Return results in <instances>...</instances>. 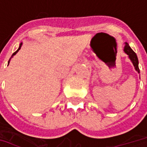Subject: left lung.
I'll return each mask as SVG.
<instances>
[{"instance_id": "left-lung-1", "label": "left lung", "mask_w": 147, "mask_h": 147, "mask_svg": "<svg viewBox=\"0 0 147 147\" xmlns=\"http://www.w3.org/2000/svg\"><path fill=\"white\" fill-rule=\"evenodd\" d=\"M123 51H124V52L128 55V58H129V59L131 60V62L133 63L135 70L137 71L138 74H140V69H139V67H138V56H137L136 53L133 51V50H132V48L129 47V45H128L127 42L124 43Z\"/></svg>"}]
</instances>
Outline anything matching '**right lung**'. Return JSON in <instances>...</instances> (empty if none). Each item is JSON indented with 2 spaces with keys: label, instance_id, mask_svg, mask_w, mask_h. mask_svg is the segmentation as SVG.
Returning <instances> with one entry per match:
<instances>
[{
  "label": "right lung",
  "instance_id": "add662e5",
  "mask_svg": "<svg viewBox=\"0 0 147 147\" xmlns=\"http://www.w3.org/2000/svg\"><path fill=\"white\" fill-rule=\"evenodd\" d=\"M22 44H23V43H22V42L20 43V47H19V48H18V50H17V51H15V52H14V53L13 54V55H12V56H11V58H12V57H13V56H14V55H16V53H17V52H18V51H20V48H21V47H22ZM11 58H10V59H9V60L8 65H9V61H10V59H11Z\"/></svg>",
  "mask_w": 147,
  "mask_h": 147
}]
</instances>
